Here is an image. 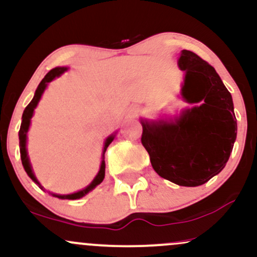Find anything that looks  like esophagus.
Here are the masks:
<instances>
[{"label":"esophagus","mask_w":257,"mask_h":257,"mask_svg":"<svg viewBox=\"0 0 257 257\" xmlns=\"http://www.w3.org/2000/svg\"><path fill=\"white\" fill-rule=\"evenodd\" d=\"M135 112H137V111H135V110H134V113H135Z\"/></svg>","instance_id":"obj_1"}]
</instances>
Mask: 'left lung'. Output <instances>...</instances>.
Listing matches in <instances>:
<instances>
[{
    "label": "left lung",
    "mask_w": 257,
    "mask_h": 257,
    "mask_svg": "<svg viewBox=\"0 0 257 257\" xmlns=\"http://www.w3.org/2000/svg\"><path fill=\"white\" fill-rule=\"evenodd\" d=\"M178 65L185 71L181 98L193 106L174 118H141V143L159 176L196 187L225 168L237 138V119L231 93L211 65L186 49Z\"/></svg>",
    "instance_id": "1"
}]
</instances>
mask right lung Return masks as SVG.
Here are the masks:
<instances>
[{
    "instance_id": "1",
    "label": "right lung",
    "mask_w": 257,
    "mask_h": 257,
    "mask_svg": "<svg viewBox=\"0 0 257 257\" xmlns=\"http://www.w3.org/2000/svg\"><path fill=\"white\" fill-rule=\"evenodd\" d=\"M67 69H69V67H65V66L55 67V69L51 70V71L47 73V75L44 76V78L41 81V83L38 84V87H37L36 91H35V95H34V98H32L31 102L26 106L24 112H23L22 125H20V131H19L20 158H22L23 167H24L26 174L30 176V179L35 182V184L38 185V187H40L41 190H44V187L40 184V182H38L36 176H35L34 170H32V167L30 163V159H29V156H28V150H26V139H28V132H29V128H30L31 118H32V116H34L35 108H36L38 101L41 100V96H42L43 91L46 90L47 85H48L49 82H52L55 77H59V76L63 75L65 71H67ZM114 137H116V133L111 134L110 137L105 140L104 151H102V161H101V166H100L99 173L96 174L95 178H94L93 181H91L90 184L87 186V187L83 188V190L78 191V192L70 193V194H57V193H51V192L49 193H51L52 196L57 197V198H60V199H79V198H82V197H84L87 193H89L90 191H93L96 186L101 184L102 180H104V178H105V152H106V149H107L108 145H110L112 141H113Z\"/></svg>"
}]
</instances>
